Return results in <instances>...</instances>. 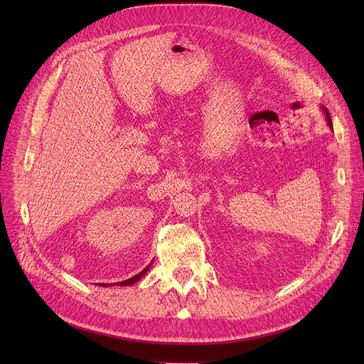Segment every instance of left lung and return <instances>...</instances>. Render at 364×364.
Masks as SVG:
<instances>
[{
	"label": "left lung",
	"mask_w": 364,
	"mask_h": 364,
	"mask_svg": "<svg viewBox=\"0 0 364 364\" xmlns=\"http://www.w3.org/2000/svg\"><path fill=\"white\" fill-rule=\"evenodd\" d=\"M323 110H324V114H326V121H328V125L332 128V119H331V114H329L328 109H326V107H323Z\"/></svg>",
	"instance_id": "left-lung-1"
}]
</instances>
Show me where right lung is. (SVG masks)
Segmentation results:
<instances>
[{"mask_svg": "<svg viewBox=\"0 0 364 364\" xmlns=\"http://www.w3.org/2000/svg\"><path fill=\"white\" fill-rule=\"evenodd\" d=\"M147 270H149V267H146V269H144L143 272H140L139 274H136V276H134V277H131V279H128V280H124V282H121L119 284H122V286H124V284H125V286H128V284L136 283L137 280H140V279H141V277L146 274V272H147ZM102 286H107V283H102Z\"/></svg>", "mask_w": 364, "mask_h": 364, "instance_id": "obj_1", "label": "right lung"}]
</instances>
